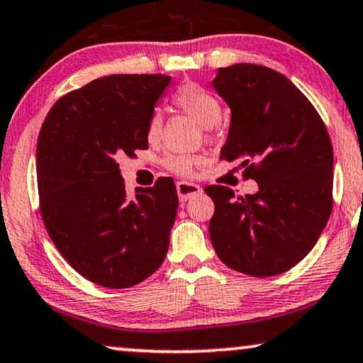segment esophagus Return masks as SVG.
<instances>
[{
  "label": "esophagus",
  "mask_w": 363,
  "mask_h": 363,
  "mask_svg": "<svg viewBox=\"0 0 363 363\" xmlns=\"http://www.w3.org/2000/svg\"><path fill=\"white\" fill-rule=\"evenodd\" d=\"M176 191H177V196H179V201L181 202H186L189 199L197 196V194L202 192V187L199 186V184H194V182H186V181H179L176 184Z\"/></svg>",
  "instance_id": "1"
}]
</instances>
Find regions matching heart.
<instances>
[{
    "instance_id": "obj_1",
    "label": "heart",
    "mask_w": 363,
    "mask_h": 363,
    "mask_svg": "<svg viewBox=\"0 0 363 363\" xmlns=\"http://www.w3.org/2000/svg\"><path fill=\"white\" fill-rule=\"evenodd\" d=\"M172 101L177 108L197 121L202 128H212L222 118V105L212 91L197 84H186L172 95ZM162 130V116L152 113L147 121V138L156 140ZM197 164V157L191 155H176L166 160L167 169L181 176H189Z\"/></svg>"
}]
</instances>
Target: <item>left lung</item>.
Returning a JSON list of instances; mask_svg holds the SVG:
<instances>
[{
    "instance_id": "1",
    "label": "left lung",
    "mask_w": 363,
    "mask_h": 363,
    "mask_svg": "<svg viewBox=\"0 0 363 363\" xmlns=\"http://www.w3.org/2000/svg\"><path fill=\"white\" fill-rule=\"evenodd\" d=\"M212 84L232 110L220 160L242 161L258 192L207 186L216 203L208 235L228 268L274 277L313 250L329 220L333 143L318 110L277 70L235 64L218 69Z\"/></svg>"
}]
</instances>
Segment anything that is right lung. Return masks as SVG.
Here are the masks:
<instances>
[{"instance_id": "add662e5", "label": "right lung", "mask_w": 363, "mask_h": 363, "mask_svg": "<svg viewBox=\"0 0 363 363\" xmlns=\"http://www.w3.org/2000/svg\"><path fill=\"white\" fill-rule=\"evenodd\" d=\"M169 75H108L55 101L38 138L39 208L75 272L104 288L145 281L164 262L176 184L160 177L128 199L118 157L147 147V121Z\"/></svg>"}]
</instances>
